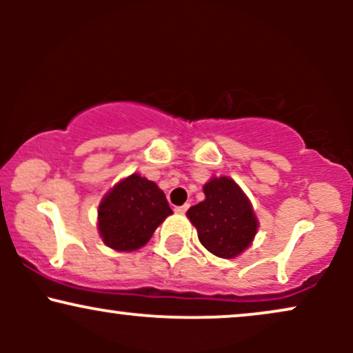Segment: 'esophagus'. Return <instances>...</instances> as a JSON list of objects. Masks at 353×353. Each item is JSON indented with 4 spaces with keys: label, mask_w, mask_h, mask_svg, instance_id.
Masks as SVG:
<instances>
[{
    "label": "esophagus",
    "mask_w": 353,
    "mask_h": 353,
    "mask_svg": "<svg viewBox=\"0 0 353 353\" xmlns=\"http://www.w3.org/2000/svg\"><path fill=\"white\" fill-rule=\"evenodd\" d=\"M189 205L190 204H184V205H179V208H176V212H179V214H184L185 210L189 209Z\"/></svg>",
    "instance_id": "esophagus-1"
}]
</instances>
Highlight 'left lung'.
<instances>
[{"instance_id": "8db88e82", "label": "left lung", "mask_w": 353, "mask_h": 353, "mask_svg": "<svg viewBox=\"0 0 353 353\" xmlns=\"http://www.w3.org/2000/svg\"><path fill=\"white\" fill-rule=\"evenodd\" d=\"M205 199L188 210L201 244L222 259L244 252L257 232V219L245 194L229 177L204 185Z\"/></svg>"}]
</instances>
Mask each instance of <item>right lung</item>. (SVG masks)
I'll list each match as a JSON object with an SVG mask.
<instances>
[{
    "label": "right lung",
    "mask_w": 353,
    "mask_h": 353,
    "mask_svg": "<svg viewBox=\"0 0 353 353\" xmlns=\"http://www.w3.org/2000/svg\"><path fill=\"white\" fill-rule=\"evenodd\" d=\"M172 214L164 192L139 174L125 177L99 204V234L114 250H136Z\"/></svg>",
    "instance_id": "right-lung-1"
}]
</instances>
